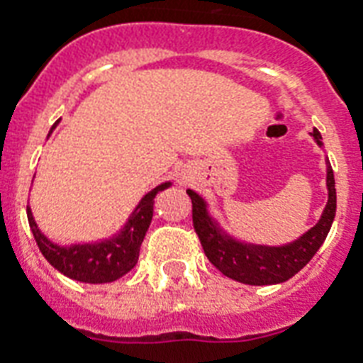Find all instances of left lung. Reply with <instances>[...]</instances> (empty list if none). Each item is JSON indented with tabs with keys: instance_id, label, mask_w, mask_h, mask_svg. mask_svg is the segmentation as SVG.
Listing matches in <instances>:
<instances>
[{
	"instance_id": "obj_1",
	"label": "left lung",
	"mask_w": 363,
	"mask_h": 363,
	"mask_svg": "<svg viewBox=\"0 0 363 363\" xmlns=\"http://www.w3.org/2000/svg\"><path fill=\"white\" fill-rule=\"evenodd\" d=\"M311 135L316 145L322 147L320 131L313 130ZM326 186L328 203L322 211L320 220L311 230H307L301 238L281 247L254 245V242L239 241L228 235L220 224L209 215L207 201L194 190H186V194L192 199L194 230L198 233L205 256L209 258L211 264L233 281L252 284V286H264V284H279V282L292 279L298 271L309 264L316 250L322 247L333 224L335 207H337L335 179H333V169L328 160Z\"/></svg>"
}]
</instances>
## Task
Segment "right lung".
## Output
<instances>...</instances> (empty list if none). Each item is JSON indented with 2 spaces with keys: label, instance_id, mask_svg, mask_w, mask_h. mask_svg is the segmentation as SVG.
Wrapping results in <instances>:
<instances>
[{
  "label": "right lung",
  "instance_id": "add662e5",
  "mask_svg": "<svg viewBox=\"0 0 363 363\" xmlns=\"http://www.w3.org/2000/svg\"><path fill=\"white\" fill-rule=\"evenodd\" d=\"M169 186L171 182H162L150 192L145 194L121 232L98 242H82V245H69V247L56 245L45 238V233H41V230L37 228L30 207H28V222H30L37 247L54 269H58L60 273H64L73 281L88 282V284L113 282L135 267L139 259V248L152 220L154 198L156 194Z\"/></svg>",
  "mask_w": 363,
  "mask_h": 363
}]
</instances>
